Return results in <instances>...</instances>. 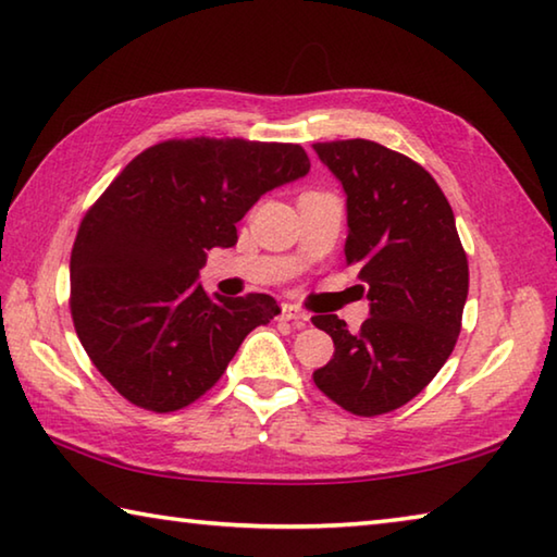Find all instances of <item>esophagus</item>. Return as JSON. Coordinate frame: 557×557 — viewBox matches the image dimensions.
Listing matches in <instances>:
<instances>
[{
  "label": "esophagus",
  "instance_id": "1",
  "mask_svg": "<svg viewBox=\"0 0 557 557\" xmlns=\"http://www.w3.org/2000/svg\"><path fill=\"white\" fill-rule=\"evenodd\" d=\"M280 317L285 319V322H295L297 329H301V326H305V324L309 322V317H307L305 312H301V309H299L297 305H287V301H285V305H282Z\"/></svg>",
  "mask_w": 557,
  "mask_h": 557
}]
</instances>
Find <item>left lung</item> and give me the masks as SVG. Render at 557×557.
<instances>
[{
  "label": "left lung",
  "mask_w": 557,
  "mask_h": 557,
  "mask_svg": "<svg viewBox=\"0 0 557 557\" xmlns=\"http://www.w3.org/2000/svg\"><path fill=\"white\" fill-rule=\"evenodd\" d=\"M346 194V262L369 285L371 317L356 334L336 314L312 317L334 338L314 371L326 398L373 418L412 400L457 344L469 292L467 252L435 178L371 139L317 143Z\"/></svg>",
  "instance_id": "1"
}]
</instances>
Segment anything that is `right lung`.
Masks as SVG:
<instances>
[{"mask_svg": "<svg viewBox=\"0 0 557 557\" xmlns=\"http://www.w3.org/2000/svg\"><path fill=\"white\" fill-rule=\"evenodd\" d=\"M309 172L299 145L166 139L122 169L90 206L71 252V314L83 348L122 398L174 412L213 388L243 338L280 314L270 295L211 297V248L238 243L262 194Z\"/></svg>", "mask_w": 557, "mask_h": 557, "instance_id": "obj_1", "label": "right lung"}]
</instances>
